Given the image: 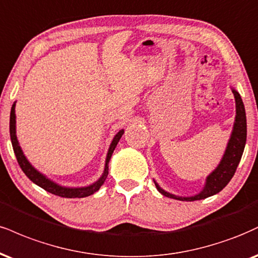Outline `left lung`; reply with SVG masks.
Instances as JSON below:
<instances>
[{
    "label": "left lung",
    "instance_id": "1",
    "mask_svg": "<svg viewBox=\"0 0 258 258\" xmlns=\"http://www.w3.org/2000/svg\"><path fill=\"white\" fill-rule=\"evenodd\" d=\"M232 92H233L235 98V120L233 130H232L231 137H229L227 147H226L225 154H223L219 166L207 176L206 185H204L203 190H202L200 194L195 195V196L180 197L164 191L163 188H161L160 185L154 180L156 188L163 195V196L173 198V200L187 202L204 200V198L219 194V192L231 181V179L233 178L238 164L240 162L241 155L244 153L245 143H246V115H245L244 103L243 101H241L239 92L233 88H232Z\"/></svg>",
    "mask_w": 258,
    "mask_h": 258
}]
</instances>
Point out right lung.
<instances>
[{"label":"right lung","mask_w":258,"mask_h":258,"mask_svg":"<svg viewBox=\"0 0 258 258\" xmlns=\"http://www.w3.org/2000/svg\"><path fill=\"white\" fill-rule=\"evenodd\" d=\"M15 103L14 102L13 105H12L11 109V119H9V132H11V141H12V145H13V150L15 156H17L18 163H19L20 168L23 169V172L26 174L27 178H29L31 181L35 182L36 185H38L39 187L44 188L45 191L50 192L52 195H56V196L60 197H64V198H83V197H88L90 195H94L95 192H97L99 190L102 185L104 184L105 179L108 176V163H109L111 155H113V151L115 150L117 143H119L120 138L122 137L123 135V130H120L119 132L114 136L113 141L110 143V147L108 149V154H107V159H105V164H104V170L103 174H102L101 178H99L97 181L94 182V184L89 185V186H84V187H66V186H61L54 182L52 180L48 179L44 174L38 172L35 167L32 166L29 162V160L26 159L23 150H21L19 142H18L17 138V130H15Z\"/></svg>","instance_id":"add662e5"}]
</instances>
